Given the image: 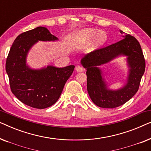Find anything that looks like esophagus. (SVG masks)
Segmentation results:
<instances>
[{"instance_id": "obj_1", "label": "esophagus", "mask_w": 151, "mask_h": 151, "mask_svg": "<svg viewBox=\"0 0 151 151\" xmlns=\"http://www.w3.org/2000/svg\"><path fill=\"white\" fill-rule=\"evenodd\" d=\"M76 71H77L78 72H82V71H84V68L82 67V66H80V65H78L77 67H76Z\"/></svg>"}]
</instances>
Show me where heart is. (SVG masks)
I'll list each match as a JSON object with an SVG mask.
<instances>
[{
    "label": "heart",
    "mask_w": 151,
    "mask_h": 151,
    "mask_svg": "<svg viewBox=\"0 0 151 151\" xmlns=\"http://www.w3.org/2000/svg\"><path fill=\"white\" fill-rule=\"evenodd\" d=\"M96 38L95 40L94 45L95 46H100L102 45L105 40V35L104 32H99L98 31L92 29H86L80 32L78 34V39L80 42L82 43H87L90 42L93 38H94L96 36Z\"/></svg>",
    "instance_id": "b5f03b06"
}]
</instances>
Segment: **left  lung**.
<instances>
[{"label": "left lung", "mask_w": 151, "mask_h": 151, "mask_svg": "<svg viewBox=\"0 0 151 151\" xmlns=\"http://www.w3.org/2000/svg\"><path fill=\"white\" fill-rule=\"evenodd\" d=\"M121 34L124 33L122 30ZM123 39L115 44L84 55L82 65L86 69L87 91L95 104L102 108H116L128 102L139 88L145 71V60L139 42L135 37L125 34ZM119 56H127L129 67L127 81L117 90L109 89L100 65Z\"/></svg>", "instance_id": "8db88e82"}]
</instances>
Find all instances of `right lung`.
Here are the masks:
<instances>
[{
	"label": "right lung",
	"instance_id": "obj_1",
	"mask_svg": "<svg viewBox=\"0 0 151 151\" xmlns=\"http://www.w3.org/2000/svg\"><path fill=\"white\" fill-rule=\"evenodd\" d=\"M55 40L58 38L47 28L38 27L20 34L8 54L5 69L12 92L20 102L33 108L42 109L54 104L75 68L74 65L63 68L48 65L34 69L27 65L29 51L36 43Z\"/></svg>",
	"mask_w": 151,
	"mask_h": 151
}]
</instances>
